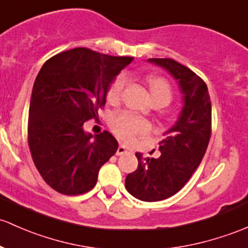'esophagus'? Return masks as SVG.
Segmentation results:
<instances>
[{
	"label": "esophagus",
	"mask_w": 248,
	"mask_h": 248,
	"mask_svg": "<svg viewBox=\"0 0 248 248\" xmlns=\"http://www.w3.org/2000/svg\"><path fill=\"white\" fill-rule=\"evenodd\" d=\"M129 152H132L129 148H127L124 145H120L119 148H117V151H116V155H126V153H129Z\"/></svg>",
	"instance_id": "1"
}]
</instances>
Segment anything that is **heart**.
Wrapping results in <instances>:
<instances>
[{
    "label": "heart",
    "mask_w": 248,
    "mask_h": 248,
    "mask_svg": "<svg viewBox=\"0 0 248 248\" xmlns=\"http://www.w3.org/2000/svg\"><path fill=\"white\" fill-rule=\"evenodd\" d=\"M128 83V75L122 72L111 80L107 89V100L110 103H116L121 100L124 87ZM155 104L168 106L172 100V89L168 80L160 77H150L147 79ZM111 131L124 142H131L139 135L147 134L151 131L150 122L128 111H121L111 117Z\"/></svg>",
    "instance_id": "b5f03b06"
}]
</instances>
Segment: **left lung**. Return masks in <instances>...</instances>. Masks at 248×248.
<instances>
[{
  "instance_id": "1",
  "label": "left lung",
  "mask_w": 248,
  "mask_h": 248,
  "mask_svg": "<svg viewBox=\"0 0 248 248\" xmlns=\"http://www.w3.org/2000/svg\"><path fill=\"white\" fill-rule=\"evenodd\" d=\"M148 62L164 67L178 82L183 108L176 124L159 142L160 157L137 152L138 169L126 177V189L135 199L155 202L171 197L199 168L212 135V103L207 84L184 65L170 58Z\"/></svg>"
}]
</instances>
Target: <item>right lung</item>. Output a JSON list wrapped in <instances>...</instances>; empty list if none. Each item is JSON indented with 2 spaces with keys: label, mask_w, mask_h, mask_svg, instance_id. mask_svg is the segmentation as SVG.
Returning a JSON list of instances; mask_svg holds the SVG:
<instances>
[{
  "label": "right lung",
  "mask_w": 248,
  "mask_h": 248,
  "mask_svg": "<svg viewBox=\"0 0 248 248\" xmlns=\"http://www.w3.org/2000/svg\"><path fill=\"white\" fill-rule=\"evenodd\" d=\"M132 57H114L85 47L61 52L45 62L33 85L28 146L44 181L62 195L90 191L98 171L115 155L116 139L104 131L85 133L98 120L107 89Z\"/></svg>",
  "instance_id": "right-lung-1"
}]
</instances>
